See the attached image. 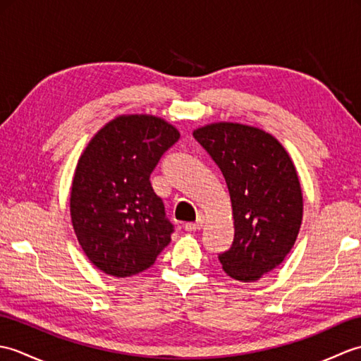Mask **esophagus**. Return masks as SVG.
<instances>
[{"mask_svg": "<svg viewBox=\"0 0 361 361\" xmlns=\"http://www.w3.org/2000/svg\"><path fill=\"white\" fill-rule=\"evenodd\" d=\"M203 225H204L203 217H198L195 221H192V224H186L185 229L186 231H198V229L203 228Z\"/></svg>", "mask_w": 361, "mask_h": 361, "instance_id": "1", "label": "esophagus"}]
</instances>
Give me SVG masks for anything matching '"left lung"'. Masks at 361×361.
<instances>
[{
    "label": "left lung",
    "instance_id": "left-lung-1",
    "mask_svg": "<svg viewBox=\"0 0 361 361\" xmlns=\"http://www.w3.org/2000/svg\"><path fill=\"white\" fill-rule=\"evenodd\" d=\"M194 137L225 176L234 220L233 247L220 255L225 273L255 282L293 248L302 224V190L288 152L262 128L212 122Z\"/></svg>",
    "mask_w": 361,
    "mask_h": 361
}]
</instances>
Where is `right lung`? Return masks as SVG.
Listing matches in <instances>:
<instances>
[{"label":"right lung","instance_id":"right-lung-1","mask_svg":"<svg viewBox=\"0 0 361 361\" xmlns=\"http://www.w3.org/2000/svg\"><path fill=\"white\" fill-rule=\"evenodd\" d=\"M178 140L163 118L121 114L83 149L71 185V224L90 262L105 274L147 270L171 242L173 226L149 178Z\"/></svg>","mask_w":361,"mask_h":361}]
</instances>
